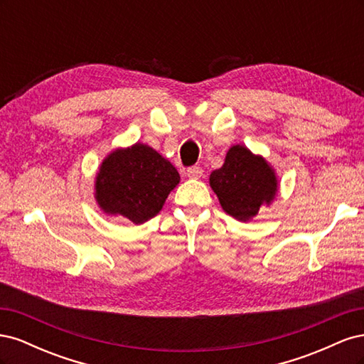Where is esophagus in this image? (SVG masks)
Returning a JSON list of instances; mask_svg holds the SVG:
<instances>
[{
	"instance_id": "obj_1",
	"label": "esophagus",
	"mask_w": 364,
	"mask_h": 364,
	"mask_svg": "<svg viewBox=\"0 0 364 364\" xmlns=\"http://www.w3.org/2000/svg\"><path fill=\"white\" fill-rule=\"evenodd\" d=\"M186 176H188L190 179H200L203 176V170L202 167H199V165H194V167H190L186 170Z\"/></svg>"
}]
</instances>
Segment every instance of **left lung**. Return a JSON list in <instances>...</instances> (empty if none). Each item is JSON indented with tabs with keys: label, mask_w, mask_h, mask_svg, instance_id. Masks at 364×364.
I'll use <instances>...</instances> for the list:
<instances>
[{
	"label": "left lung",
	"mask_w": 364,
	"mask_h": 364,
	"mask_svg": "<svg viewBox=\"0 0 364 364\" xmlns=\"http://www.w3.org/2000/svg\"><path fill=\"white\" fill-rule=\"evenodd\" d=\"M223 211L240 222L252 220L262 205H270L278 193V179L269 162L245 146H232L222 168L209 176Z\"/></svg>",
	"instance_id": "left-lung-1"
}]
</instances>
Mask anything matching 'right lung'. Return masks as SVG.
Wrapping results in <instances>:
<instances>
[{
  "mask_svg": "<svg viewBox=\"0 0 364 364\" xmlns=\"http://www.w3.org/2000/svg\"><path fill=\"white\" fill-rule=\"evenodd\" d=\"M181 176L156 150L141 144L117 149L95 176V200L107 215L141 225L155 217Z\"/></svg>",
  "mask_w": 364,
  "mask_h": 364,
  "instance_id": "1",
  "label": "right lung"
}]
</instances>
